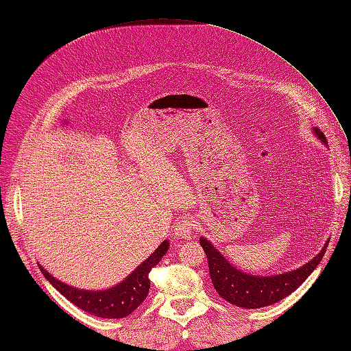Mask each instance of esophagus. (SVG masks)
I'll return each mask as SVG.
<instances>
[{
    "label": "esophagus",
    "instance_id": "1",
    "mask_svg": "<svg viewBox=\"0 0 351 351\" xmlns=\"http://www.w3.org/2000/svg\"><path fill=\"white\" fill-rule=\"evenodd\" d=\"M193 229H195L193 220L190 217H184L175 225V235L189 240V238H191V235H193Z\"/></svg>",
    "mask_w": 351,
    "mask_h": 351
}]
</instances>
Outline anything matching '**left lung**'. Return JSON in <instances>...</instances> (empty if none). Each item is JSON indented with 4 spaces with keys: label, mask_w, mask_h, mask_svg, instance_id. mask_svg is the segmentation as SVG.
<instances>
[{
    "label": "left lung",
    "mask_w": 351,
    "mask_h": 351,
    "mask_svg": "<svg viewBox=\"0 0 351 351\" xmlns=\"http://www.w3.org/2000/svg\"><path fill=\"white\" fill-rule=\"evenodd\" d=\"M317 136L326 143V137L319 130H315ZM200 245L205 250L208 259V267H210V274L213 285L217 291L219 295L223 297L230 304H235L238 308L245 309H256L270 306V304L280 302L287 295L299 288L302 283L308 279V276L315 270V267L323 259L327 244L318 255L309 261L308 264L297 268L294 271L283 273L278 276H267V278H259V276H250L238 270V268L230 265L228 261L221 256V253L213 247V244L200 238Z\"/></svg>",
    "instance_id": "8db88e82"
}]
</instances>
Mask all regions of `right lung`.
Listing matches in <instances>:
<instances>
[{
  "label": "right lung",
  "mask_w": 351,
  "mask_h": 351,
  "mask_svg": "<svg viewBox=\"0 0 351 351\" xmlns=\"http://www.w3.org/2000/svg\"><path fill=\"white\" fill-rule=\"evenodd\" d=\"M167 249L169 243L162 241L160 247L143 264H140L128 278L119 283L117 287L106 291H84L72 288L52 278L42 267L40 270L51 285L80 309L101 318H123L136 311L146 299V295L149 294V287H151L149 273L166 255Z\"/></svg>",
  "instance_id": "right-lung-1"
}]
</instances>
